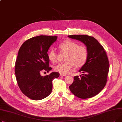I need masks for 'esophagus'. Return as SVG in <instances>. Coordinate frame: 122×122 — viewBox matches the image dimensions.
<instances>
[{
    "label": "esophagus",
    "instance_id": "1",
    "mask_svg": "<svg viewBox=\"0 0 122 122\" xmlns=\"http://www.w3.org/2000/svg\"><path fill=\"white\" fill-rule=\"evenodd\" d=\"M60 76H66V75H65V74H60Z\"/></svg>",
    "mask_w": 122,
    "mask_h": 122
}]
</instances>
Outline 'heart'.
Here are the masks:
<instances>
[{"label":"heart","instance_id":"b5f03b06","mask_svg":"<svg viewBox=\"0 0 122 122\" xmlns=\"http://www.w3.org/2000/svg\"><path fill=\"white\" fill-rule=\"evenodd\" d=\"M60 48L66 51L64 61L58 63L54 69L56 72L66 74L69 73L73 65L76 67L82 66L86 63L88 56L86 47L79 46L78 43L71 40H65L59 44ZM48 59L52 62L57 59V53L55 48H51L48 52Z\"/></svg>","mask_w":122,"mask_h":122}]
</instances>
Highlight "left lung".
<instances>
[{
  "mask_svg": "<svg viewBox=\"0 0 122 122\" xmlns=\"http://www.w3.org/2000/svg\"><path fill=\"white\" fill-rule=\"evenodd\" d=\"M70 38L86 44L88 52L86 63L79 70L82 76H75L69 88L76 97L81 99L92 97L105 86L109 70V62L106 51L95 38L87 35H71Z\"/></svg>",
  "mask_w": 122,
  "mask_h": 122,
  "instance_id": "1",
  "label": "left lung"
}]
</instances>
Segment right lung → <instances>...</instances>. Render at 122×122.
Wrapping results in <instances>:
<instances>
[{"mask_svg":"<svg viewBox=\"0 0 122 122\" xmlns=\"http://www.w3.org/2000/svg\"><path fill=\"white\" fill-rule=\"evenodd\" d=\"M56 36H39L25 41L19 50L15 62V73L17 84L26 97L35 100L47 97L52 89V81L59 73L52 72L44 76L42 71L48 72V50L57 40Z\"/></svg>","mask_w":122,"mask_h":122,"instance_id":"1","label":"right lung"}]
</instances>
